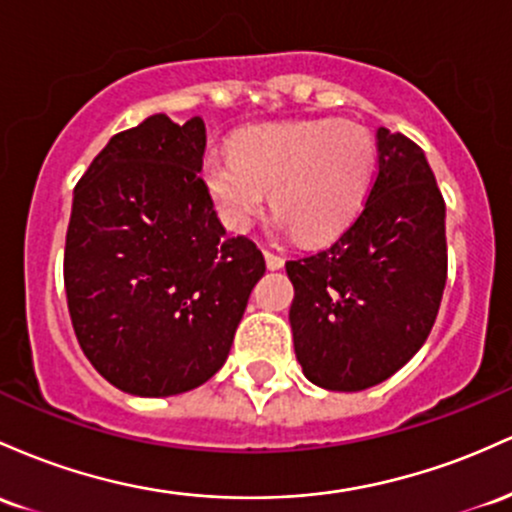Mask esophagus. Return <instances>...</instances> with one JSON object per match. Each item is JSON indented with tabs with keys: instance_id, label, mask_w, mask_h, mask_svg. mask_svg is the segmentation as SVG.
<instances>
[{
	"instance_id": "obj_1",
	"label": "esophagus",
	"mask_w": 512,
	"mask_h": 512,
	"mask_svg": "<svg viewBox=\"0 0 512 512\" xmlns=\"http://www.w3.org/2000/svg\"><path fill=\"white\" fill-rule=\"evenodd\" d=\"M263 256H266V266L271 268V271H278V268H283L285 266V258L283 256H278V254H273V251H263Z\"/></svg>"
}]
</instances>
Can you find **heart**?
Returning a JSON list of instances; mask_svg holds the SVG:
<instances>
[{
  "mask_svg": "<svg viewBox=\"0 0 512 512\" xmlns=\"http://www.w3.org/2000/svg\"><path fill=\"white\" fill-rule=\"evenodd\" d=\"M375 174L370 132L331 118L251 125L234 137L232 152L212 149L200 166L227 229H249L271 191L275 225L312 244L336 237L358 217Z\"/></svg>",
  "mask_w": 512,
  "mask_h": 512,
  "instance_id": "obj_1",
  "label": "heart"
}]
</instances>
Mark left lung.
<instances>
[{
	"label": "left lung",
	"instance_id": "8db88e82",
	"mask_svg": "<svg viewBox=\"0 0 512 512\" xmlns=\"http://www.w3.org/2000/svg\"><path fill=\"white\" fill-rule=\"evenodd\" d=\"M304 377L331 392L375 387L426 343L447 280L445 200L423 149L377 130V179L329 249L287 261Z\"/></svg>",
	"mask_w": 512,
	"mask_h": 512
}]
</instances>
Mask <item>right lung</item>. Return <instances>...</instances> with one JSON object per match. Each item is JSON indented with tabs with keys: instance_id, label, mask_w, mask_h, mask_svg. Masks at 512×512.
<instances>
[{
	"instance_id": "obj_1",
	"label": "right lung",
	"mask_w": 512,
	"mask_h": 512,
	"mask_svg": "<svg viewBox=\"0 0 512 512\" xmlns=\"http://www.w3.org/2000/svg\"><path fill=\"white\" fill-rule=\"evenodd\" d=\"M205 123L164 113L108 140L74 188L67 307L89 363L120 392L174 396L225 365L266 261L227 237L203 179Z\"/></svg>"
}]
</instances>
